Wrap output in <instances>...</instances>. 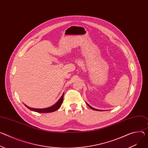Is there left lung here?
Listing matches in <instances>:
<instances>
[{"mask_svg": "<svg viewBox=\"0 0 148 148\" xmlns=\"http://www.w3.org/2000/svg\"><path fill=\"white\" fill-rule=\"evenodd\" d=\"M87 104L88 106V107H90V108H91V109H92V110H97V111H103V110H99V109H96L93 108V107H92L91 106H90L88 103H87Z\"/></svg>", "mask_w": 148, "mask_h": 148, "instance_id": "obj_1", "label": "left lung"}]
</instances>
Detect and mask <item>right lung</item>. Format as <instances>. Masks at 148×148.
I'll return each instance as SVG.
<instances>
[{
	"instance_id": "right-lung-1",
	"label": "right lung",
	"mask_w": 148,
	"mask_h": 148,
	"mask_svg": "<svg viewBox=\"0 0 148 148\" xmlns=\"http://www.w3.org/2000/svg\"><path fill=\"white\" fill-rule=\"evenodd\" d=\"M63 98H64V94L62 95V96L61 97V98L59 99V100L54 104L51 107H48V108H45V109H34V108H32V107H28V106H26V104H25V106L27 107L28 109H29V110L34 111V112H36L38 113H51V112H55L57 110H58L60 107H61L62 103V101H63Z\"/></svg>"
}]
</instances>
